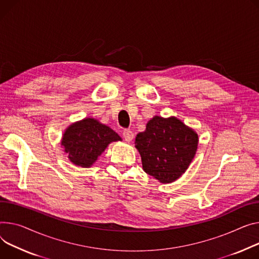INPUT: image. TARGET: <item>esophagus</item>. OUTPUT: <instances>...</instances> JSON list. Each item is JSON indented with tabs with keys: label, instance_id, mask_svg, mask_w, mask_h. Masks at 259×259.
Returning <instances> with one entry per match:
<instances>
[{
	"label": "esophagus",
	"instance_id": "1",
	"mask_svg": "<svg viewBox=\"0 0 259 259\" xmlns=\"http://www.w3.org/2000/svg\"><path fill=\"white\" fill-rule=\"evenodd\" d=\"M123 137H124L126 142H131L133 140L134 134H133V132L131 130L126 129V130L123 131Z\"/></svg>",
	"mask_w": 259,
	"mask_h": 259
}]
</instances>
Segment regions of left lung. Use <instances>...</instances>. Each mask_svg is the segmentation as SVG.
<instances>
[{
	"instance_id": "1",
	"label": "left lung",
	"mask_w": 259,
	"mask_h": 259,
	"mask_svg": "<svg viewBox=\"0 0 259 259\" xmlns=\"http://www.w3.org/2000/svg\"><path fill=\"white\" fill-rule=\"evenodd\" d=\"M198 143V134L175 116L155 115L135 137L144 170L161 183L174 182L185 173Z\"/></svg>"
}]
</instances>
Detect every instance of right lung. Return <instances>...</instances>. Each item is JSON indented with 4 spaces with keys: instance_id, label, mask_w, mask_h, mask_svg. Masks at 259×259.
I'll return each instance as SVG.
<instances>
[{
    "instance_id": "obj_1",
    "label": "right lung",
    "mask_w": 259,
    "mask_h": 259,
    "mask_svg": "<svg viewBox=\"0 0 259 259\" xmlns=\"http://www.w3.org/2000/svg\"><path fill=\"white\" fill-rule=\"evenodd\" d=\"M122 141L108 126L93 117H85L73 123L64 131L61 140L63 151L71 162L90 167L112 142Z\"/></svg>"
}]
</instances>
